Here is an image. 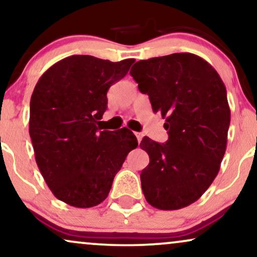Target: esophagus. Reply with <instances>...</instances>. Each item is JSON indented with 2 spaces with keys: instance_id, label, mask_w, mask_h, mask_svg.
<instances>
[{
  "instance_id": "obj_1",
  "label": "esophagus",
  "mask_w": 257,
  "mask_h": 257,
  "mask_svg": "<svg viewBox=\"0 0 257 257\" xmlns=\"http://www.w3.org/2000/svg\"><path fill=\"white\" fill-rule=\"evenodd\" d=\"M135 136H136V139H138V142L140 144V142H141V140H142V134H141V133H135Z\"/></svg>"
}]
</instances>
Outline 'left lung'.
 <instances>
[{
    "mask_svg": "<svg viewBox=\"0 0 257 257\" xmlns=\"http://www.w3.org/2000/svg\"><path fill=\"white\" fill-rule=\"evenodd\" d=\"M153 111L166 118V144L147 136L141 186L146 200L160 210H179L203 196L218 174L226 149L230 108L222 78L192 53L140 60L131 70Z\"/></svg>",
    "mask_w": 257,
    "mask_h": 257,
    "instance_id": "1",
    "label": "left lung"
}]
</instances>
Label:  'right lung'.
I'll list each match as a JSON object with an SVG mask.
<instances>
[{
	"label": "right lung",
	"mask_w": 257,
	"mask_h": 257,
	"mask_svg": "<svg viewBox=\"0 0 257 257\" xmlns=\"http://www.w3.org/2000/svg\"><path fill=\"white\" fill-rule=\"evenodd\" d=\"M134 59L64 58L38 80L31 97L29 135L35 161L52 193L86 209L108 197L113 178L138 140L128 128L99 132L109 87Z\"/></svg>",
	"instance_id": "right-lung-1"
}]
</instances>
